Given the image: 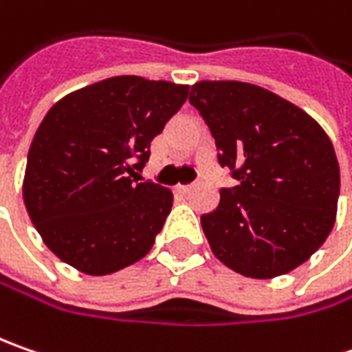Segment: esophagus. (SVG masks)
Returning <instances> with one entry per match:
<instances>
[{
    "label": "esophagus",
    "instance_id": "34e87169",
    "mask_svg": "<svg viewBox=\"0 0 352 352\" xmlns=\"http://www.w3.org/2000/svg\"><path fill=\"white\" fill-rule=\"evenodd\" d=\"M192 188H194V186H176V192H178V194H190Z\"/></svg>",
    "mask_w": 352,
    "mask_h": 352
}]
</instances>
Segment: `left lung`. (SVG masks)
<instances>
[{"mask_svg":"<svg viewBox=\"0 0 352 352\" xmlns=\"http://www.w3.org/2000/svg\"><path fill=\"white\" fill-rule=\"evenodd\" d=\"M190 103L206 119L221 166L241 182L201 215L211 252L247 278L288 274L337 219L341 176L331 139L304 109L247 82L201 80Z\"/></svg>","mask_w":352,"mask_h":352,"instance_id":"1","label":"left lung"}]
</instances>
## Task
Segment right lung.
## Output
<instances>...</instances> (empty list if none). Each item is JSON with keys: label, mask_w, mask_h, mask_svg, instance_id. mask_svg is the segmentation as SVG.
Returning a JSON list of instances; mask_svg holds the SVG:
<instances>
[{"label": "right lung", "mask_w": 352, "mask_h": 352, "mask_svg": "<svg viewBox=\"0 0 352 352\" xmlns=\"http://www.w3.org/2000/svg\"><path fill=\"white\" fill-rule=\"evenodd\" d=\"M186 98L184 84L113 76L48 109L29 148L23 201L62 263L105 276L153 249L174 196L158 184H135L133 176Z\"/></svg>", "instance_id": "1"}]
</instances>
